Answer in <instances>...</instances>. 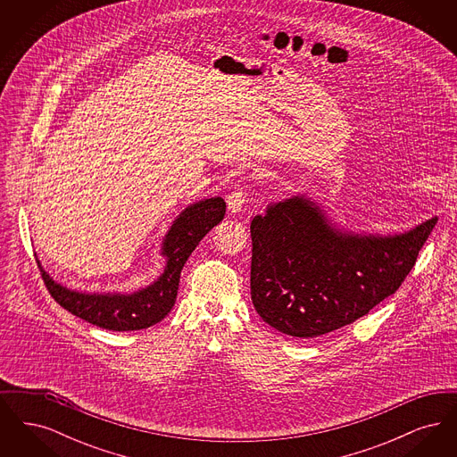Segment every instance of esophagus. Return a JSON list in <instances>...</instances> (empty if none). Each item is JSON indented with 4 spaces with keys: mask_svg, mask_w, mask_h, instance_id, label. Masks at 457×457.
Instances as JSON below:
<instances>
[{
    "mask_svg": "<svg viewBox=\"0 0 457 457\" xmlns=\"http://www.w3.org/2000/svg\"><path fill=\"white\" fill-rule=\"evenodd\" d=\"M245 202H246L245 192H243L239 187H237V188L228 195V209H229V212H233V214L241 212Z\"/></svg>",
    "mask_w": 457,
    "mask_h": 457,
    "instance_id": "34e87169",
    "label": "esophagus"
}]
</instances>
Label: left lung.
<instances>
[{
  "label": "left lung",
  "mask_w": 457,
  "mask_h": 457,
  "mask_svg": "<svg viewBox=\"0 0 457 457\" xmlns=\"http://www.w3.org/2000/svg\"><path fill=\"white\" fill-rule=\"evenodd\" d=\"M436 224L404 233L337 228L322 204L293 195L252 219V302L262 320L295 337H317L367 315L404 281Z\"/></svg>",
  "instance_id": "1"
}]
</instances>
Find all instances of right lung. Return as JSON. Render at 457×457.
Returning a JSON list of instances; mask_svg holds the SVG:
<instances>
[{
  "label": "right lung",
  "mask_w": 457,
  "mask_h": 457,
  "mask_svg": "<svg viewBox=\"0 0 457 457\" xmlns=\"http://www.w3.org/2000/svg\"><path fill=\"white\" fill-rule=\"evenodd\" d=\"M226 214L220 196L204 198L183 209L161 245L164 270L154 283L131 293H87L56 283L41 267L51 296L75 317L108 330H140L161 322L174 306L181 269L204 238Z\"/></svg>",
  "instance_id": "right-lung-1"
}]
</instances>
